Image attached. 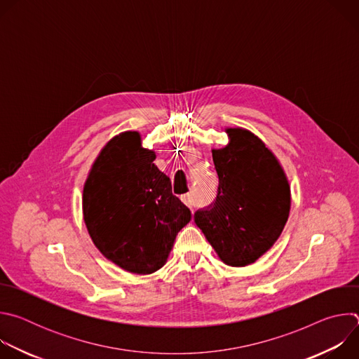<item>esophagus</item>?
<instances>
[{
    "instance_id": "esophagus-1",
    "label": "esophagus",
    "mask_w": 359,
    "mask_h": 359,
    "mask_svg": "<svg viewBox=\"0 0 359 359\" xmlns=\"http://www.w3.org/2000/svg\"><path fill=\"white\" fill-rule=\"evenodd\" d=\"M182 201L186 204L187 208H193L194 204H196V201H194V196H193V193H187V194H183L182 196Z\"/></svg>"
}]
</instances>
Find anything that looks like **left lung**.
<instances>
[{"label": "left lung", "instance_id": "obj_1", "mask_svg": "<svg viewBox=\"0 0 359 359\" xmlns=\"http://www.w3.org/2000/svg\"><path fill=\"white\" fill-rule=\"evenodd\" d=\"M229 143L213 149L219 193L194 222L219 259L231 267L257 262L281 236L290 216L287 175L266 143L244 128H226Z\"/></svg>", "mask_w": 359, "mask_h": 359}]
</instances>
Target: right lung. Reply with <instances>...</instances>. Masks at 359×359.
<instances>
[{
	"label": "right lung",
	"instance_id": "right-lung-1",
	"mask_svg": "<svg viewBox=\"0 0 359 359\" xmlns=\"http://www.w3.org/2000/svg\"><path fill=\"white\" fill-rule=\"evenodd\" d=\"M155 159L139 132H122L99 151L82 194L83 222L96 248L140 276L165 266L177 233L191 219Z\"/></svg>",
	"mask_w": 359,
	"mask_h": 359
}]
</instances>
